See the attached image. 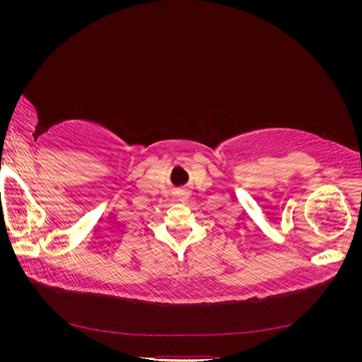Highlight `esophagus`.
Masks as SVG:
<instances>
[{
	"label": "esophagus",
	"mask_w": 362,
	"mask_h": 362,
	"mask_svg": "<svg viewBox=\"0 0 362 362\" xmlns=\"http://www.w3.org/2000/svg\"><path fill=\"white\" fill-rule=\"evenodd\" d=\"M181 201H185V196H182V198H181Z\"/></svg>",
	"instance_id": "1"
}]
</instances>
